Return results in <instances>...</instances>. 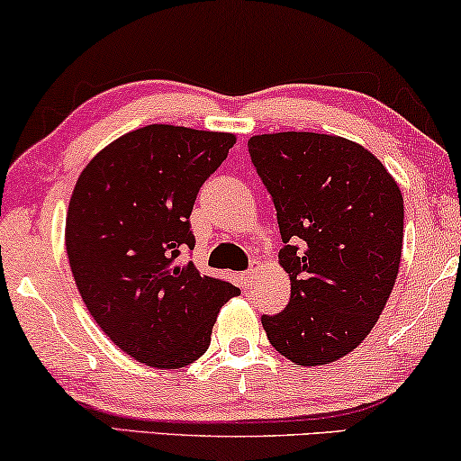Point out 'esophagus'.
Returning a JSON list of instances; mask_svg holds the SVG:
<instances>
[{
    "label": "esophagus",
    "mask_w": 461,
    "mask_h": 461,
    "mask_svg": "<svg viewBox=\"0 0 461 461\" xmlns=\"http://www.w3.org/2000/svg\"><path fill=\"white\" fill-rule=\"evenodd\" d=\"M256 275H258V267H249L248 270H245V273L241 275V281H243V285H251V283H254V279H256Z\"/></svg>",
    "instance_id": "esophagus-1"
}]
</instances>
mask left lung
<instances>
[{
	"instance_id": "left-lung-1",
	"label": "left lung",
	"mask_w": 461,
	"mask_h": 461,
	"mask_svg": "<svg viewBox=\"0 0 461 461\" xmlns=\"http://www.w3.org/2000/svg\"><path fill=\"white\" fill-rule=\"evenodd\" d=\"M251 163L273 197L292 295L262 314L283 357L325 365L355 350L399 275L402 194L361 144L314 131L251 136Z\"/></svg>"
}]
</instances>
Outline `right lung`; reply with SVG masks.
<instances>
[{
  "instance_id": "1",
  "label": "right lung",
  "mask_w": 461,
  "mask_h": 461,
  "mask_svg": "<svg viewBox=\"0 0 461 461\" xmlns=\"http://www.w3.org/2000/svg\"><path fill=\"white\" fill-rule=\"evenodd\" d=\"M235 136L147 125L117 138L81 172L67 212L75 285L100 330L149 367L178 369L203 355L229 281L201 275L191 212Z\"/></svg>"
}]
</instances>
